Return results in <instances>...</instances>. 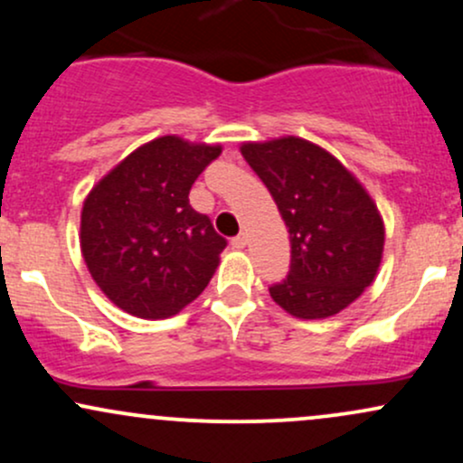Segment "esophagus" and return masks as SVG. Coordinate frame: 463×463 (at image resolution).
<instances>
[{"label":"esophagus","instance_id":"esophagus-1","mask_svg":"<svg viewBox=\"0 0 463 463\" xmlns=\"http://www.w3.org/2000/svg\"><path fill=\"white\" fill-rule=\"evenodd\" d=\"M246 243H248V239H246V235H243V232H241V235H237V237L231 239V246L237 248V250L246 248Z\"/></svg>","mask_w":463,"mask_h":463}]
</instances>
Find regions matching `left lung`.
<instances>
[{
  "label": "left lung",
  "instance_id": "obj_1",
  "mask_svg": "<svg viewBox=\"0 0 463 463\" xmlns=\"http://www.w3.org/2000/svg\"><path fill=\"white\" fill-rule=\"evenodd\" d=\"M241 154L289 231V272L269 296L302 320L346 309L374 280L383 254V220L368 191L337 158L298 137L243 143Z\"/></svg>",
  "mask_w": 463,
  "mask_h": 463
}]
</instances>
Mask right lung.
Masks as SVG:
<instances>
[{
    "mask_svg": "<svg viewBox=\"0 0 463 463\" xmlns=\"http://www.w3.org/2000/svg\"><path fill=\"white\" fill-rule=\"evenodd\" d=\"M220 154V146L161 137L126 156L87 195L80 248L93 280L119 309L163 320L209 285L226 239L189 204V191Z\"/></svg>",
    "mask_w": 463,
    "mask_h": 463,
    "instance_id": "1",
    "label": "right lung"
}]
</instances>
